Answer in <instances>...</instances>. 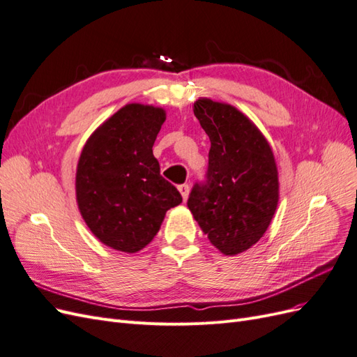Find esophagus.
Segmentation results:
<instances>
[{"mask_svg":"<svg viewBox=\"0 0 357 357\" xmlns=\"http://www.w3.org/2000/svg\"><path fill=\"white\" fill-rule=\"evenodd\" d=\"M177 189H178V192L181 193L183 201H186V199H188V195H189V189H190L188 183H185V185H178Z\"/></svg>","mask_w":357,"mask_h":357,"instance_id":"1","label":"esophagus"}]
</instances>
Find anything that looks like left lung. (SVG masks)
Listing matches in <instances>:
<instances>
[{
  "mask_svg": "<svg viewBox=\"0 0 357 357\" xmlns=\"http://www.w3.org/2000/svg\"><path fill=\"white\" fill-rule=\"evenodd\" d=\"M193 113L210 138L205 180L188 199L210 243L234 256L262 238L278 204V172L265 137L240 110L201 98Z\"/></svg>",
  "mask_w": 357,
  "mask_h": 357,
  "instance_id": "1",
  "label": "left lung"
}]
</instances>
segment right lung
<instances>
[{"label": "right lung", "mask_w": 357, "mask_h": 357, "mask_svg": "<svg viewBox=\"0 0 357 357\" xmlns=\"http://www.w3.org/2000/svg\"><path fill=\"white\" fill-rule=\"evenodd\" d=\"M164 122L162 109L128 104L82 150L75 174L79 210L96 238L114 250H142L155 238L165 213L181 202L153 156Z\"/></svg>", "instance_id": "right-lung-1"}]
</instances>
